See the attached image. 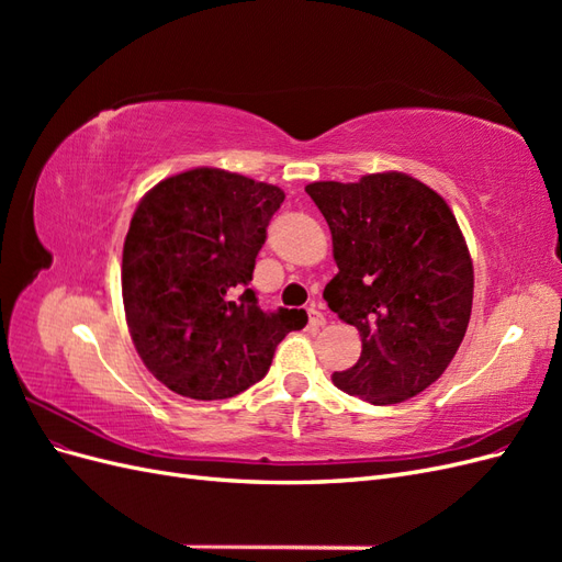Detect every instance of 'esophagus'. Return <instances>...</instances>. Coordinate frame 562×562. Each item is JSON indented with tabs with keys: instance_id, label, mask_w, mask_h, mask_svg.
Listing matches in <instances>:
<instances>
[{
	"instance_id": "obj_1",
	"label": "esophagus",
	"mask_w": 562,
	"mask_h": 562,
	"mask_svg": "<svg viewBox=\"0 0 562 562\" xmlns=\"http://www.w3.org/2000/svg\"><path fill=\"white\" fill-rule=\"evenodd\" d=\"M307 314H310V328H321V326H326V316H323V314L314 307V304H312V307L307 310Z\"/></svg>"
}]
</instances>
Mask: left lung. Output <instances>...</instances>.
Here are the masks:
<instances>
[{
    "label": "left lung",
    "mask_w": 562,
    "mask_h": 562,
    "mask_svg": "<svg viewBox=\"0 0 562 562\" xmlns=\"http://www.w3.org/2000/svg\"><path fill=\"white\" fill-rule=\"evenodd\" d=\"M333 234L328 307L361 333V356L337 389L372 405L417 396L462 345L473 265L443 196L405 173L304 187Z\"/></svg>",
    "instance_id": "1"
}]
</instances>
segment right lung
Segmentation results:
<instances>
[{"mask_svg": "<svg viewBox=\"0 0 562 562\" xmlns=\"http://www.w3.org/2000/svg\"><path fill=\"white\" fill-rule=\"evenodd\" d=\"M285 194L220 168L161 180L131 217L122 260L126 323L143 363L187 398L220 401L260 382L302 310L262 312L255 258Z\"/></svg>", "mask_w": 562, "mask_h": 562, "instance_id": "obj_1", "label": "right lung"}]
</instances>
